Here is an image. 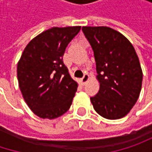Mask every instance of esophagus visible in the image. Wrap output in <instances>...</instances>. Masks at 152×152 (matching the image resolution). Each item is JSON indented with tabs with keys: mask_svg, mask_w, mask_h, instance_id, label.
<instances>
[{
	"mask_svg": "<svg viewBox=\"0 0 152 152\" xmlns=\"http://www.w3.org/2000/svg\"><path fill=\"white\" fill-rule=\"evenodd\" d=\"M89 79H90L89 75H88V74H84L83 77L81 79V82H82V83H83V84H85V83L89 81Z\"/></svg>",
	"mask_w": 152,
	"mask_h": 152,
	"instance_id": "1",
	"label": "esophagus"
}]
</instances>
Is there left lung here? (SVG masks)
Wrapping results in <instances>:
<instances>
[{"instance_id": "8db88e82", "label": "left lung", "mask_w": 152, "mask_h": 152, "mask_svg": "<svg viewBox=\"0 0 152 152\" xmlns=\"http://www.w3.org/2000/svg\"><path fill=\"white\" fill-rule=\"evenodd\" d=\"M96 61L99 91L91 98L95 111L108 120L126 116L137 103L142 71L136 50L121 32L106 26H83Z\"/></svg>"}]
</instances>
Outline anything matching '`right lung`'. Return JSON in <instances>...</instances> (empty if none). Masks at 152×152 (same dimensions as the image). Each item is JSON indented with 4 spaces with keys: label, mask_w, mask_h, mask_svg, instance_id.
<instances>
[{
    "label": "right lung",
    "mask_w": 152,
    "mask_h": 152,
    "mask_svg": "<svg viewBox=\"0 0 152 152\" xmlns=\"http://www.w3.org/2000/svg\"><path fill=\"white\" fill-rule=\"evenodd\" d=\"M81 26L53 27L32 39L17 63V79L23 99L39 118L53 120L71 106L78 84L62 56Z\"/></svg>",
    "instance_id": "right-lung-1"
}]
</instances>
